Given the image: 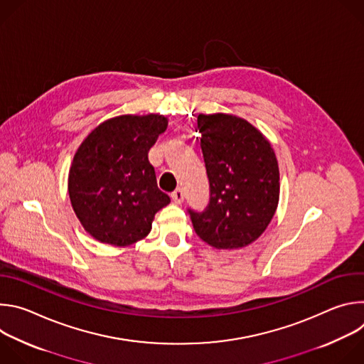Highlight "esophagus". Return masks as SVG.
<instances>
[{"label":"esophagus","mask_w":364,"mask_h":364,"mask_svg":"<svg viewBox=\"0 0 364 364\" xmlns=\"http://www.w3.org/2000/svg\"><path fill=\"white\" fill-rule=\"evenodd\" d=\"M171 198H173V201L174 203H177V204H181L183 203V200H184V191H183V188H177V190H174L173 191V194H171Z\"/></svg>","instance_id":"esophagus-1"}]
</instances>
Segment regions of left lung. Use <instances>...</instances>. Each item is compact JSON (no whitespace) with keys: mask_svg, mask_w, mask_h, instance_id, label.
Masks as SVG:
<instances>
[{"mask_svg":"<svg viewBox=\"0 0 364 364\" xmlns=\"http://www.w3.org/2000/svg\"><path fill=\"white\" fill-rule=\"evenodd\" d=\"M201 151L210 203L191 210L197 236L216 249H240L261 236L279 201V167L268 138L232 114H200Z\"/></svg>","mask_w":364,"mask_h":364,"instance_id":"obj_1","label":"left lung"}]
</instances>
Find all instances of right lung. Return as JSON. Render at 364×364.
I'll return each instance as SVG.
<instances>
[{
	"instance_id": "right-lung-1",
	"label": "right lung",
	"mask_w": 364,
	"mask_h": 364,
	"mask_svg": "<svg viewBox=\"0 0 364 364\" xmlns=\"http://www.w3.org/2000/svg\"><path fill=\"white\" fill-rule=\"evenodd\" d=\"M167 125L160 114L119 115L99 124L79 145L68 190L80 225L95 240L129 246L148 236L155 213L170 203L148 161Z\"/></svg>"
}]
</instances>
